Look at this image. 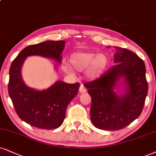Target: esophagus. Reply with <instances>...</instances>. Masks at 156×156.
Wrapping results in <instances>:
<instances>
[{
  "label": "esophagus",
  "instance_id": "1",
  "mask_svg": "<svg viewBox=\"0 0 156 156\" xmlns=\"http://www.w3.org/2000/svg\"><path fill=\"white\" fill-rule=\"evenodd\" d=\"M86 91H87V89H86V88L84 87L83 85L80 86V93H84Z\"/></svg>",
  "mask_w": 156,
  "mask_h": 156
}]
</instances>
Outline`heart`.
<instances>
[{"mask_svg": "<svg viewBox=\"0 0 156 156\" xmlns=\"http://www.w3.org/2000/svg\"><path fill=\"white\" fill-rule=\"evenodd\" d=\"M72 66L76 71L85 70V75L90 80H97L104 74L110 64V60L104 53H95L93 52L76 51L70 55ZM64 70L67 73H72L73 68L66 63Z\"/></svg>", "mask_w": 156, "mask_h": 156, "instance_id": "heart-1", "label": "heart"}]
</instances>
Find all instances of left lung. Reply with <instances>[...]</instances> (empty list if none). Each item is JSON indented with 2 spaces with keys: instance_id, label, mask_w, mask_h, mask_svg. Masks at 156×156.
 Masks as SVG:
<instances>
[{
  "instance_id": "left-lung-1",
  "label": "left lung",
  "mask_w": 156,
  "mask_h": 156,
  "mask_svg": "<svg viewBox=\"0 0 156 156\" xmlns=\"http://www.w3.org/2000/svg\"><path fill=\"white\" fill-rule=\"evenodd\" d=\"M114 63L101 77L84 84L92 99V122L96 128L110 131L123 129L139 117L148 90L145 63L136 53L115 47Z\"/></svg>"
}]
</instances>
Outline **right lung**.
Returning <instances> with one entry per match:
<instances>
[{
    "instance_id": "add662e5",
    "label": "right lung",
    "mask_w": 156,
    "mask_h": 156,
    "mask_svg": "<svg viewBox=\"0 0 156 156\" xmlns=\"http://www.w3.org/2000/svg\"><path fill=\"white\" fill-rule=\"evenodd\" d=\"M66 42L48 40L22 50L11 63L9 70V94L19 118L31 126L43 129H54L63 124L66 108L77 95L80 83L55 82L46 90L29 87L23 81L22 67L28 56L40 55L62 61L61 53ZM58 64L55 63V66Z\"/></svg>"
}]
</instances>
